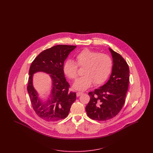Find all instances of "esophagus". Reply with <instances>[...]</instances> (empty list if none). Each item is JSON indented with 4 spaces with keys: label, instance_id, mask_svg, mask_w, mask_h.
<instances>
[{
    "label": "esophagus",
    "instance_id": "1",
    "mask_svg": "<svg viewBox=\"0 0 153 153\" xmlns=\"http://www.w3.org/2000/svg\"><path fill=\"white\" fill-rule=\"evenodd\" d=\"M82 94H83V93H82V92H80V91H79V92H77V93H76L77 97H79L80 95H82Z\"/></svg>",
    "mask_w": 153,
    "mask_h": 153
}]
</instances>
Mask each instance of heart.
I'll return each mask as SVG.
<instances>
[{"mask_svg": "<svg viewBox=\"0 0 153 153\" xmlns=\"http://www.w3.org/2000/svg\"><path fill=\"white\" fill-rule=\"evenodd\" d=\"M77 64L79 67H84L82 77L77 79L73 88L77 90H85L94 83L99 85L103 83L112 68V60L108 56L85 49L76 56ZM65 74L70 79L77 77V65L74 61L68 59L63 65Z\"/></svg>", "mask_w": 153, "mask_h": 153, "instance_id": "1", "label": "heart"}]
</instances>
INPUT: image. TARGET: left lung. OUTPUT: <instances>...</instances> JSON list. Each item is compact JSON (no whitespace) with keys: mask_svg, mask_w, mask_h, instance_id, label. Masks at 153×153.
<instances>
[{"mask_svg":"<svg viewBox=\"0 0 153 153\" xmlns=\"http://www.w3.org/2000/svg\"><path fill=\"white\" fill-rule=\"evenodd\" d=\"M109 50L113 64L109 79L104 85L88 93L90 100L86 111L93 120H108L117 115L125 104L128 88V65L120 54L110 48Z\"/></svg>","mask_w":153,"mask_h":153,"instance_id":"left-lung-1","label":"left lung"}]
</instances>
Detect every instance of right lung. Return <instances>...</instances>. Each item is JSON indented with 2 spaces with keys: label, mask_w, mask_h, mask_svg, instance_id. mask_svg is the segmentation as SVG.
<instances>
[{
  "label": "right lung",
  "mask_w": 153,
  "mask_h": 153,
  "mask_svg": "<svg viewBox=\"0 0 153 153\" xmlns=\"http://www.w3.org/2000/svg\"><path fill=\"white\" fill-rule=\"evenodd\" d=\"M76 48L73 45H57L42 51L33 60L29 70L27 91L33 109L37 116L48 122H55L67 117L76 100V93L69 92L70 85L65 77L63 65L70 53ZM37 72L50 74L51 90L44 100L33 87V76Z\"/></svg>",
  "instance_id": "1"
}]
</instances>
